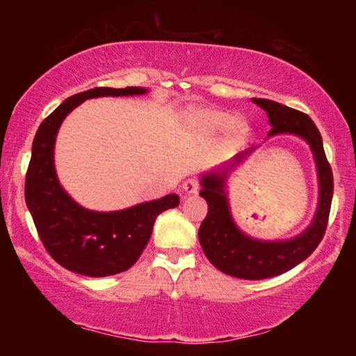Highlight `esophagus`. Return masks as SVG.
I'll return each instance as SVG.
<instances>
[{
    "instance_id": "obj_1",
    "label": "esophagus",
    "mask_w": 356,
    "mask_h": 356,
    "mask_svg": "<svg viewBox=\"0 0 356 356\" xmlns=\"http://www.w3.org/2000/svg\"><path fill=\"white\" fill-rule=\"evenodd\" d=\"M182 188L185 191V195H195V193L200 190V182H197L196 179H188L184 182Z\"/></svg>"
}]
</instances>
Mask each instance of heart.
I'll use <instances>...</instances> for the list:
<instances>
[{
	"instance_id": "1",
	"label": "heart",
	"mask_w": 356,
	"mask_h": 356,
	"mask_svg": "<svg viewBox=\"0 0 356 356\" xmlns=\"http://www.w3.org/2000/svg\"><path fill=\"white\" fill-rule=\"evenodd\" d=\"M185 122L193 130L202 135H213L234 125V131L242 135L246 131V125L242 120H236L232 114L218 110H188L184 114Z\"/></svg>"
}]
</instances>
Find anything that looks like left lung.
Listing matches in <instances>:
<instances>
[{"label": "left lung", "instance_id": "obj_1", "mask_svg": "<svg viewBox=\"0 0 356 356\" xmlns=\"http://www.w3.org/2000/svg\"><path fill=\"white\" fill-rule=\"evenodd\" d=\"M268 114L272 130L268 136L291 134L309 144L316 160L318 177V204L311 225L300 236L289 240H257L240 231L229 209L226 179L234 168L256 147L246 149L220 170L201 176L200 195L207 201L209 212L200 227V243L204 254L220 272L242 280H265L286 273L312 254L327 229L331 200H333V172L323 150L321 131L308 114L293 110L278 102L252 99Z\"/></svg>", "mask_w": 356, "mask_h": 356}]
</instances>
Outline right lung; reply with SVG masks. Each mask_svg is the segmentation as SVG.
Instances as JSON below:
<instances>
[{
    "label": "right lung",
    "instance_id": "add662e5",
    "mask_svg": "<svg viewBox=\"0 0 356 356\" xmlns=\"http://www.w3.org/2000/svg\"><path fill=\"white\" fill-rule=\"evenodd\" d=\"M146 92L144 88L130 86L75 94L44 119L34 136L25 182L26 206L48 254L70 272L102 278L129 270L146 248L156 216L179 206V196L172 193L116 212H94L72 200L56 176V135L74 108L88 99Z\"/></svg>",
    "mask_w": 356,
    "mask_h": 356
}]
</instances>
